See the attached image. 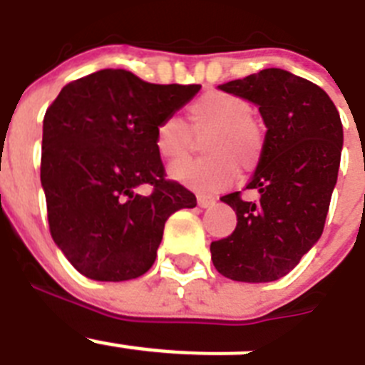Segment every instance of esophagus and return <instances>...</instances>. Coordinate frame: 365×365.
Instances as JSON below:
<instances>
[{
	"instance_id": "34e87169",
	"label": "esophagus",
	"mask_w": 365,
	"mask_h": 365,
	"mask_svg": "<svg viewBox=\"0 0 365 365\" xmlns=\"http://www.w3.org/2000/svg\"><path fill=\"white\" fill-rule=\"evenodd\" d=\"M198 205L202 207V209H211V207L216 205V200L211 198V196L200 195L198 196Z\"/></svg>"
}]
</instances>
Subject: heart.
Listing matches in <instances>:
<instances>
[{"label":"heart","mask_w":365,"mask_h":365,"mask_svg":"<svg viewBox=\"0 0 365 365\" xmlns=\"http://www.w3.org/2000/svg\"><path fill=\"white\" fill-rule=\"evenodd\" d=\"M190 125L180 114L162 118L154 133V147L165 160H180L195 145V135L205 138V160H185L169 167V176L198 195H216L252 169L264 153V136L252 121L251 105L238 96L211 91L190 105Z\"/></svg>","instance_id":"obj_1"}]
</instances>
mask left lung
<instances>
[{
    "label": "left lung",
    "mask_w": 365,
    "mask_h": 365,
    "mask_svg": "<svg viewBox=\"0 0 365 365\" xmlns=\"http://www.w3.org/2000/svg\"><path fill=\"white\" fill-rule=\"evenodd\" d=\"M220 91L258 107L267 133L245 189L222 196L236 212L231 236L211 244L216 271L249 284L274 282L320 240L336 185L344 130L336 107L318 85L284 68H264Z\"/></svg>",
    "instance_id": "obj_1"
}]
</instances>
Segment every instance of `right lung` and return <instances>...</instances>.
I'll list each match as a JSON object with an SVG mask.
<instances>
[{"mask_svg":"<svg viewBox=\"0 0 365 365\" xmlns=\"http://www.w3.org/2000/svg\"><path fill=\"white\" fill-rule=\"evenodd\" d=\"M202 85H154L103 68L61 88L45 113L41 187L54 244L83 277L123 282L153 267L165 222L196 196L165 180L160 120ZM149 186L151 192L141 190Z\"/></svg>","mask_w":365,"mask_h":365,"instance_id":"right-lung-1","label":"right lung"}]
</instances>
